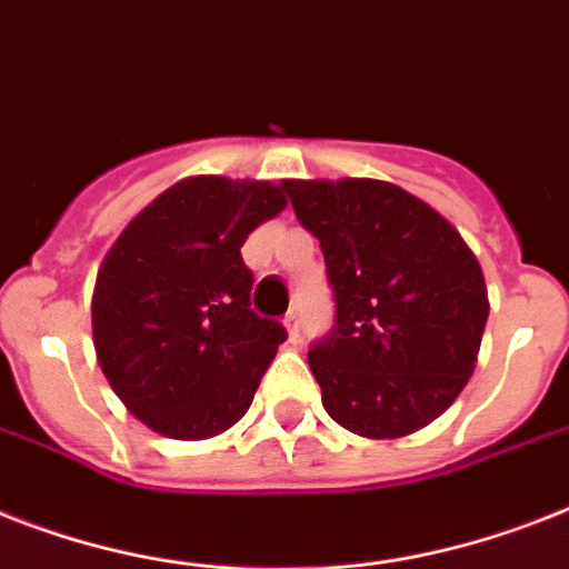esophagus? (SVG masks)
Returning <instances> with one entry per match:
<instances>
[{
  "label": "esophagus",
  "instance_id": "1",
  "mask_svg": "<svg viewBox=\"0 0 569 569\" xmlns=\"http://www.w3.org/2000/svg\"><path fill=\"white\" fill-rule=\"evenodd\" d=\"M283 325H286V332H289V341H292V345H298V339H300L298 316H295V312H289V316L283 318Z\"/></svg>",
  "mask_w": 569,
  "mask_h": 569
}]
</instances>
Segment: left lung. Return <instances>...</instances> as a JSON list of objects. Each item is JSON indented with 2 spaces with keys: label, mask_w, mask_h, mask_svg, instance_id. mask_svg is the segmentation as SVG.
Instances as JSON below:
<instances>
[{
  "label": "left lung",
  "mask_w": 569,
  "mask_h": 569,
  "mask_svg": "<svg viewBox=\"0 0 569 569\" xmlns=\"http://www.w3.org/2000/svg\"><path fill=\"white\" fill-rule=\"evenodd\" d=\"M321 242L336 327L309 350L321 403L362 438H403L445 415L477 368L488 289L438 210L389 180H283Z\"/></svg>",
  "instance_id": "1"
}]
</instances>
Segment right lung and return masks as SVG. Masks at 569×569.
I'll list each match as a JSON object with an SVG mask.
<instances>
[{"label":"right lung","mask_w":569,"mask_h":569,"mask_svg":"<svg viewBox=\"0 0 569 569\" xmlns=\"http://www.w3.org/2000/svg\"><path fill=\"white\" fill-rule=\"evenodd\" d=\"M283 210L271 180L196 174L137 212L104 253L96 357L128 412L160 436L201 441L248 412L286 330L251 312L239 248Z\"/></svg>","instance_id":"right-lung-1"}]
</instances>
